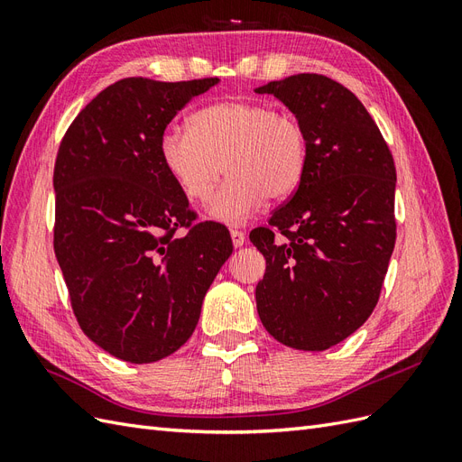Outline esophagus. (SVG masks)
Wrapping results in <instances>:
<instances>
[{
    "label": "esophagus",
    "instance_id": "34e87169",
    "mask_svg": "<svg viewBox=\"0 0 462 462\" xmlns=\"http://www.w3.org/2000/svg\"><path fill=\"white\" fill-rule=\"evenodd\" d=\"M231 241H233L235 248H241L246 243V235L239 229H231Z\"/></svg>",
    "mask_w": 462,
    "mask_h": 462
}]
</instances>
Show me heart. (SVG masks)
Masks as SVG:
<instances>
[{"label": "heart", "mask_w": 462, "mask_h": 462, "mask_svg": "<svg viewBox=\"0 0 462 462\" xmlns=\"http://www.w3.org/2000/svg\"><path fill=\"white\" fill-rule=\"evenodd\" d=\"M190 129L167 127L160 156L167 173L190 202H208V216L241 226L265 199L291 197L309 167V138L297 117L248 100L209 104L189 119Z\"/></svg>", "instance_id": "1"}]
</instances>
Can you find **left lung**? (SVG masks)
<instances>
[{
	"mask_svg": "<svg viewBox=\"0 0 462 462\" xmlns=\"http://www.w3.org/2000/svg\"><path fill=\"white\" fill-rule=\"evenodd\" d=\"M256 92L283 102L309 138L302 183L250 233L265 258L258 316L279 343L326 351L380 299L397 236L393 156L358 97L324 75H292Z\"/></svg>",
	"mask_w": 462,
	"mask_h": 462,
	"instance_id": "left-lung-1",
	"label": "left lung"
}]
</instances>
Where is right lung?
Segmentation results:
<instances>
[{
    "instance_id": "1",
    "label": "right lung",
    "mask_w": 462,
    "mask_h": 462,
    "mask_svg": "<svg viewBox=\"0 0 462 462\" xmlns=\"http://www.w3.org/2000/svg\"><path fill=\"white\" fill-rule=\"evenodd\" d=\"M219 79L117 80L67 129L53 170V250L87 337L133 365L175 353L233 253L167 173L160 138ZM185 226L188 233L177 236Z\"/></svg>"
}]
</instances>
